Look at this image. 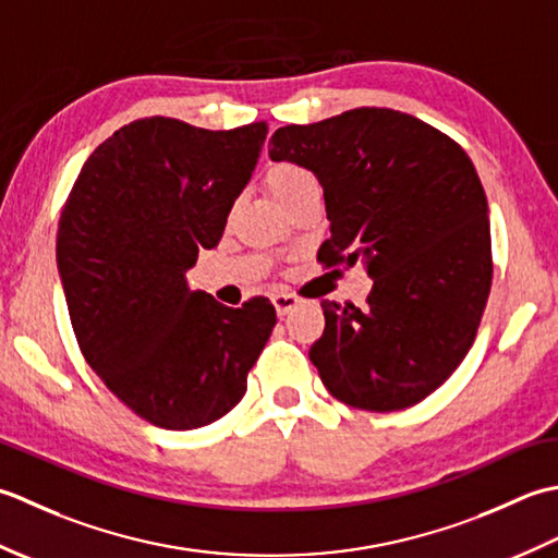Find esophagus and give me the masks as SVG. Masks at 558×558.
I'll return each instance as SVG.
<instances>
[{
  "mask_svg": "<svg viewBox=\"0 0 558 558\" xmlns=\"http://www.w3.org/2000/svg\"><path fill=\"white\" fill-rule=\"evenodd\" d=\"M271 303H275V308H277L279 315H289L295 308V305L301 303V299H299V295H293V293H277L275 299H271Z\"/></svg>",
  "mask_w": 558,
  "mask_h": 558,
  "instance_id": "34e87169",
  "label": "esophagus"
}]
</instances>
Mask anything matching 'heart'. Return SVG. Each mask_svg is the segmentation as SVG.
I'll return each mask as SVG.
<instances>
[{
  "mask_svg": "<svg viewBox=\"0 0 558 558\" xmlns=\"http://www.w3.org/2000/svg\"><path fill=\"white\" fill-rule=\"evenodd\" d=\"M267 187L279 207H283V204L291 202L293 197H299L301 192L320 185H317V178L308 168H303L299 163H277L267 170Z\"/></svg>",
  "mask_w": 558,
  "mask_h": 558,
  "instance_id": "b5f03b06",
  "label": "heart"
}]
</instances>
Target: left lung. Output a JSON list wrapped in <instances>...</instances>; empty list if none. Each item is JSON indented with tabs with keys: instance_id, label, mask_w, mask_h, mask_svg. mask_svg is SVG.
<instances>
[{
	"instance_id": "8db88e82",
	"label": "left lung",
	"mask_w": 558,
	"mask_h": 558,
	"mask_svg": "<svg viewBox=\"0 0 558 558\" xmlns=\"http://www.w3.org/2000/svg\"><path fill=\"white\" fill-rule=\"evenodd\" d=\"M271 161L323 185L327 267L373 279L366 308L323 301L311 347L329 395L397 412L446 383L474 342L492 291V231L480 175L448 134L390 108H356L271 134Z\"/></svg>"
}]
</instances>
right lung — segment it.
Listing matches in <instances>:
<instances>
[{"label": "right lung", "mask_w": 558, "mask_h": 558, "mask_svg": "<svg viewBox=\"0 0 558 558\" xmlns=\"http://www.w3.org/2000/svg\"><path fill=\"white\" fill-rule=\"evenodd\" d=\"M267 124H124L86 158L57 229V269L76 342L108 390L170 430L207 426L243 400L277 311L229 308L187 269L219 245L253 178Z\"/></svg>", "instance_id": "obj_1"}]
</instances>
